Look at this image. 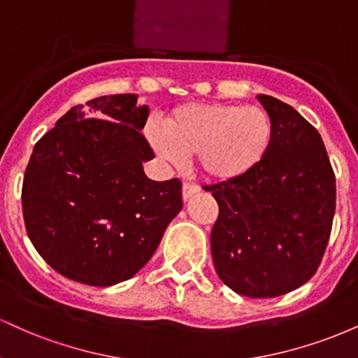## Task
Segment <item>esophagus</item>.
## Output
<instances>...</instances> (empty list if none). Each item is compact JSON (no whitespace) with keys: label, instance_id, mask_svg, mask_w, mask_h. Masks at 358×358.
<instances>
[{"label":"esophagus","instance_id":"esophagus-1","mask_svg":"<svg viewBox=\"0 0 358 358\" xmlns=\"http://www.w3.org/2000/svg\"><path fill=\"white\" fill-rule=\"evenodd\" d=\"M199 190H200V188L196 187V185L188 183V182H183V188H182V196H183V200H188L192 195H195V193L199 192Z\"/></svg>","mask_w":358,"mask_h":358}]
</instances>
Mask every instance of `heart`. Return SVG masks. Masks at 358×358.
Segmentation results:
<instances>
[{"label": "heart", "mask_w": 358, "mask_h": 358, "mask_svg": "<svg viewBox=\"0 0 358 358\" xmlns=\"http://www.w3.org/2000/svg\"><path fill=\"white\" fill-rule=\"evenodd\" d=\"M269 114L259 108L222 102H188L171 110L165 131L148 129L159 159L180 165L195 156L210 180L229 182L254 170L273 145Z\"/></svg>", "instance_id": "1"}]
</instances>
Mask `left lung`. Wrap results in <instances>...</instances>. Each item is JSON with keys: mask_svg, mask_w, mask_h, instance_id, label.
<instances>
[{"mask_svg": "<svg viewBox=\"0 0 358 358\" xmlns=\"http://www.w3.org/2000/svg\"><path fill=\"white\" fill-rule=\"evenodd\" d=\"M268 155L244 176L205 190L219 203L210 248L224 285L249 298L296 289L318 269L335 215V173L318 131L276 97Z\"/></svg>", "mask_w": 358, "mask_h": 358, "instance_id": "left-lung-1", "label": "left lung"}]
</instances>
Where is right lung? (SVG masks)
Segmentation results:
<instances>
[{"label":"right lung","instance_id":"1","mask_svg":"<svg viewBox=\"0 0 358 358\" xmlns=\"http://www.w3.org/2000/svg\"><path fill=\"white\" fill-rule=\"evenodd\" d=\"M136 94L73 106L36 143L24 171L23 219L31 244L62 276L89 286L133 278L182 210L178 178L153 182Z\"/></svg>","mask_w":358,"mask_h":358}]
</instances>
